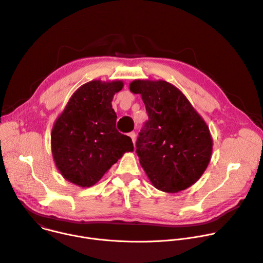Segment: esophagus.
Masks as SVG:
<instances>
[{
  "label": "esophagus",
  "instance_id": "1",
  "mask_svg": "<svg viewBox=\"0 0 263 263\" xmlns=\"http://www.w3.org/2000/svg\"><path fill=\"white\" fill-rule=\"evenodd\" d=\"M128 135L131 137V139H132V141H133V144H135V139H136V134H135V132H134V131L129 132Z\"/></svg>",
  "mask_w": 263,
  "mask_h": 263
}]
</instances>
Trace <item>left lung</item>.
<instances>
[{
  "label": "left lung",
  "mask_w": 263,
  "mask_h": 263,
  "mask_svg": "<svg viewBox=\"0 0 263 263\" xmlns=\"http://www.w3.org/2000/svg\"><path fill=\"white\" fill-rule=\"evenodd\" d=\"M149 119L136 139V154L153 185L176 193L195 183L210 162L212 138L184 95L164 81H134Z\"/></svg>",
  "instance_id": "left-lung-1"
}]
</instances>
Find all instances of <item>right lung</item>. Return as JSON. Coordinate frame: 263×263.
<instances>
[{"label": "right lung", "mask_w": 263, "mask_h": 263, "mask_svg": "<svg viewBox=\"0 0 263 263\" xmlns=\"http://www.w3.org/2000/svg\"><path fill=\"white\" fill-rule=\"evenodd\" d=\"M121 81H92L71 97L51 133L52 155L61 174L86 187L97 183L125 152L133 151L132 139L115 128L113 95Z\"/></svg>", "instance_id": "1"}]
</instances>
